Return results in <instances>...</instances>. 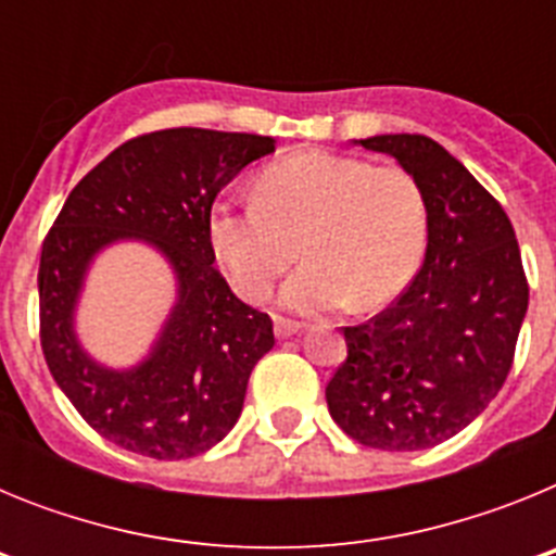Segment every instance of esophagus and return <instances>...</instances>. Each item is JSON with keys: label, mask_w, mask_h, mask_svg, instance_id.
Segmentation results:
<instances>
[{"label": "esophagus", "mask_w": 556, "mask_h": 556, "mask_svg": "<svg viewBox=\"0 0 556 556\" xmlns=\"http://www.w3.org/2000/svg\"><path fill=\"white\" fill-rule=\"evenodd\" d=\"M298 331H301V323L283 320V317H278V320H275V337L278 339H289V337H294Z\"/></svg>", "instance_id": "1"}]
</instances>
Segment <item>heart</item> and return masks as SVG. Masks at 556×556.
Returning <instances> with one entry per match:
<instances>
[{
	"label": "heart",
	"mask_w": 556,
	"mask_h": 556,
	"mask_svg": "<svg viewBox=\"0 0 556 556\" xmlns=\"http://www.w3.org/2000/svg\"><path fill=\"white\" fill-rule=\"evenodd\" d=\"M211 248L233 287L258 301L298 258L283 283L292 312L323 314L353 303L384 306L415 278L426 244V200L409 172L333 152H298L267 166L250 203H217Z\"/></svg>",
	"instance_id": "1"
}]
</instances>
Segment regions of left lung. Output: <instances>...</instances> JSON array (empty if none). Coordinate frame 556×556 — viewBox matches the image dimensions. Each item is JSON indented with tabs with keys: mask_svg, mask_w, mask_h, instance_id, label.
Here are the masks:
<instances>
[{
	"mask_svg": "<svg viewBox=\"0 0 556 556\" xmlns=\"http://www.w3.org/2000/svg\"><path fill=\"white\" fill-rule=\"evenodd\" d=\"M384 152L426 200V255L387 312L345 328L348 358L326 387L333 424L381 451H424L473 424L513 367L529 308L515 230L495 198L429 136L384 132Z\"/></svg>",
	"mask_w": 556,
	"mask_h": 556,
	"instance_id": "8db88e82",
	"label": "left lung"
}]
</instances>
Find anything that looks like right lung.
<instances>
[{"instance_id": "1", "label": "right lung", "mask_w": 556, "mask_h": 556, "mask_svg": "<svg viewBox=\"0 0 556 556\" xmlns=\"http://www.w3.org/2000/svg\"><path fill=\"white\" fill-rule=\"evenodd\" d=\"M275 152L269 136L172 127L116 147L63 203L43 239L41 348L63 395L105 440L152 459H189L242 415L273 320L230 292L214 267L211 205L242 169ZM139 241L173 269L176 303L151 351L111 368L76 333L85 278L113 243Z\"/></svg>"}]
</instances>
